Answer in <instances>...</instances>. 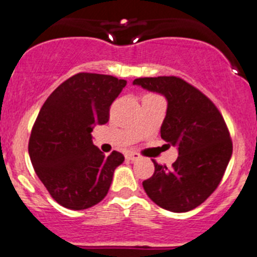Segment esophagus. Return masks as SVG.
I'll use <instances>...</instances> for the list:
<instances>
[{"label":"esophagus","instance_id":"34e87169","mask_svg":"<svg viewBox=\"0 0 257 257\" xmlns=\"http://www.w3.org/2000/svg\"><path fill=\"white\" fill-rule=\"evenodd\" d=\"M125 157L128 159V160H132V161H136V160H140L141 156L138 154H136V152H128V154L125 155Z\"/></svg>","mask_w":257,"mask_h":257}]
</instances>
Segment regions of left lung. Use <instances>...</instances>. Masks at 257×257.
<instances>
[{
  "instance_id": "obj_1",
  "label": "left lung",
  "mask_w": 257,
  "mask_h": 257,
  "mask_svg": "<svg viewBox=\"0 0 257 257\" xmlns=\"http://www.w3.org/2000/svg\"><path fill=\"white\" fill-rule=\"evenodd\" d=\"M133 84L166 98L161 138L175 146L179 155L170 169L154 161V175L142 183L146 193L173 212L200 206L219 186L232 157L223 116L202 92L180 78H138Z\"/></svg>"
}]
</instances>
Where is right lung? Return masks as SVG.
<instances>
[{
  "label": "right lung",
  "instance_id": "right-lung-1",
  "mask_svg": "<svg viewBox=\"0 0 257 257\" xmlns=\"http://www.w3.org/2000/svg\"><path fill=\"white\" fill-rule=\"evenodd\" d=\"M126 80L79 73L50 94L32 129L28 151L37 175L57 203L70 210L94 206L107 195L124 156H105L92 141L94 125L108 121Z\"/></svg>",
  "mask_w": 257,
  "mask_h": 257
}]
</instances>
